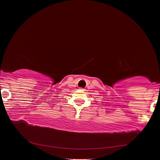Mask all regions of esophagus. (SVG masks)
Segmentation results:
<instances>
[{
  "instance_id": "1",
  "label": "esophagus",
  "mask_w": 160,
  "mask_h": 160,
  "mask_svg": "<svg viewBox=\"0 0 160 160\" xmlns=\"http://www.w3.org/2000/svg\"><path fill=\"white\" fill-rule=\"evenodd\" d=\"M80 90H83V88H80Z\"/></svg>"
}]
</instances>
